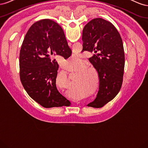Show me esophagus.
<instances>
[{
	"label": "esophagus",
	"instance_id": "esophagus-1",
	"mask_svg": "<svg viewBox=\"0 0 148 148\" xmlns=\"http://www.w3.org/2000/svg\"><path fill=\"white\" fill-rule=\"evenodd\" d=\"M68 44H69V46H71V42H69Z\"/></svg>",
	"mask_w": 148,
	"mask_h": 148
}]
</instances>
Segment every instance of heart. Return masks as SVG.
<instances>
[{
	"label": "heart",
	"mask_w": 148,
	"mask_h": 148,
	"mask_svg": "<svg viewBox=\"0 0 148 148\" xmlns=\"http://www.w3.org/2000/svg\"><path fill=\"white\" fill-rule=\"evenodd\" d=\"M76 56H75V57H71V58H70V60L69 61H68V62H67V63H68V64H70V65L72 66L73 65V63H75V62H76ZM78 58H79V57H78ZM68 94H69V96H74V95H73V92L72 91H69V92H68Z\"/></svg>",
	"instance_id": "obj_1"
}]
</instances>
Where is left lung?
<instances>
[{
  "instance_id": "left-lung-1",
  "label": "left lung",
  "mask_w": 148,
  "mask_h": 148,
  "mask_svg": "<svg viewBox=\"0 0 148 148\" xmlns=\"http://www.w3.org/2000/svg\"><path fill=\"white\" fill-rule=\"evenodd\" d=\"M83 50L97 53L89 59L99 76L100 83L95 100L87 106L100 108L117 95L123 82L125 53L122 38L110 22L92 19L84 26Z\"/></svg>"
}]
</instances>
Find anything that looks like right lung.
<instances>
[{"instance_id":"right-lung-1","label":"right lung","mask_w":148,"mask_h":148,"mask_svg":"<svg viewBox=\"0 0 148 148\" xmlns=\"http://www.w3.org/2000/svg\"><path fill=\"white\" fill-rule=\"evenodd\" d=\"M71 55L63 29L51 20L36 22L25 35L20 52V80L28 95L45 108L71 104L56 87V59Z\"/></svg>"}]
</instances>
